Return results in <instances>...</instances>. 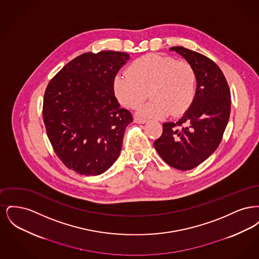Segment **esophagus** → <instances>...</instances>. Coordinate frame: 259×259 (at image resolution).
Returning <instances> with one entry per match:
<instances>
[{
  "label": "esophagus",
  "instance_id": "obj_1",
  "mask_svg": "<svg viewBox=\"0 0 259 259\" xmlns=\"http://www.w3.org/2000/svg\"><path fill=\"white\" fill-rule=\"evenodd\" d=\"M134 122H135V123L144 124L147 122V120H146V119H143V118H139V117L135 116V117H134Z\"/></svg>",
  "mask_w": 259,
  "mask_h": 259
}]
</instances>
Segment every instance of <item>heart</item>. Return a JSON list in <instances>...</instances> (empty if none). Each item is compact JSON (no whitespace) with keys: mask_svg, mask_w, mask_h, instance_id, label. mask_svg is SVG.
Listing matches in <instances>:
<instances>
[{"mask_svg":"<svg viewBox=\"0 0 259 259\" xmlns=\"http://www.w3.org/2000/svg\"><path fill=\"white\" fill-rule=\"evenodd\" d=\"M126 73L114 75L113 94L124 107L137 109L148 98V91L152 99L140 109L144 116L184 114L196 96L197 76L188 62L148 53L132 62Z\"/></svg>","mask_w":259,"mask_h":259,"instance_id":"heart-1","label":"heart"}]
</instances>
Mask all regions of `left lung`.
Returning a JSON list of instances; mask_svg holds the SVG:
<instances>
[{
	"label": "left lung",
	"mask_w": 259,
	"mask_h": 259,
	"mask_svg": "<svg viewBox=\"0 0 259 259\" xmlns=\"http://www.w3.org/2000/svg\"><path fill=\"white\" fill-rule=\"evenodd\" d=\"M170 50L181 54L197 76L196 96L177 122L163 123L154 142L161 158L178 170H191L218 148L230 115V89L220 67L207 56L183 47Z\"/></svg>",
	"instance_id": "1"
}]
</instances>
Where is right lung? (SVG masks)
Returning a JSON list of instances; mask_svg holds the SVG:
<instances>
[{
    "mask_svg": "<svg viewBox=\"0 0 259 259\" xmlns=\"http://www.w3.org/2000/svg\"><path fill=\"white\" fill-rule=\"evenodd\" d=\"M128 59L120 51L87 52L49 82L44 122L54 152L70 170L97 176L117 159L125 128L133 117L120 108L112 79Z\"/></svg>",
    "mask_w": 259,
    "mask_h": 259,
    "instance_id": "add662e5",
    "label": "right lung"
}]
</instances>
